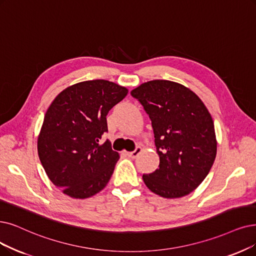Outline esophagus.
<instances>
[{"instance_id": "34e87169", "label": "esophagus", "mask_w": 256, "mask_h": 256, "mask_svg": "<svg viewBox=\"0 0 256 256\" xmlns=\"http://www.w3.org/2000/svg\"><path fill=\"white\" fill-rule=\"evenodd\" d=\"M142 152V148L140 147H136V149L134 151H131V152H127V156L131 158H136L140 153Z\"/></svg>"}]
</instances>
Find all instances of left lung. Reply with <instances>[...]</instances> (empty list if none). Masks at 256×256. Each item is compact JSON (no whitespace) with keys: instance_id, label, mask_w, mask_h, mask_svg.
Masks as SVG:
<instances>
[{"instance_id":"1","label":"left lung","mask_w":256,"mask_h":256,"mask_svg":"<svg viewBox=\"0 0 256 256\" xmlns=\"http://www.w3.org/2000/svg\"><path fill=\"white\" fill-rule=\"evenodd\" d=\"M149 114L160 168L142 176L150 191L180 198L206 178L216 156L213 120L202 100L176 82L153 80L131 91Z\"/></svg>"}]
</instances>
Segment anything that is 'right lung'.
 <instances>
[{
  "instance_id": "obj_1",
  "label": "right lung",
  "mask_w": 256,
  "mask_h": 256,
  "mask_svg": "<svg viewBox=\"0 0 256 256\" xmlns=\"http://www.w3.org/2000/svg\"><path fill=\"white\" fill-rule=\"evenodd\" d=\"M127 94L114 82L85 80L60 91L48 107L38 153L49 180L66 196L85 200L106 187L120 154L100 138L109 110Z\"/></svg>"
}]
</instances>
